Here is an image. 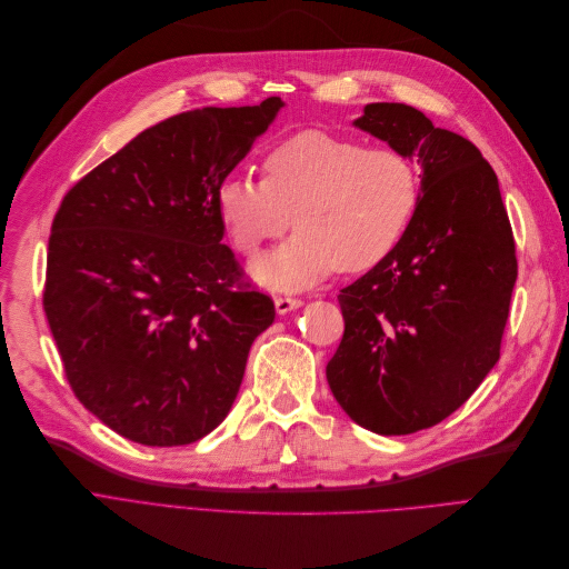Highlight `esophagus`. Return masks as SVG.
I'll use <instances>...</instances> for the list:
<instances>
[{"instance_id": "34e87169", "label": "esophagus", "mask_w": 569, "mask_h": 569, "mask_svg": "<svg viewBox=\"0 0 569 569\" xmlns=\"http://www.w3.org/2000/svg\"><path fill=\"white\" fill-rule=\"evenodd\" d=\"M303 301L301 299H291V297H278L274 299V311H278L280 316H287L291 311H297V308H301Z\"/></svg>"}]
</instances>
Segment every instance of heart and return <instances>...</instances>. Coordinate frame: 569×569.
Segmentation results:
<instances>
[{"instance_id":"1","label":"heart","mask_w":569,"mask_h":569,"mask_svg":"<svg viewBox=\"0 0 569 569\" xmlns=\"http://www.w3.org/2000/svg\"><path fill=\"white\" fill-rule=\"evenodd\" d=\"M261 168L263 180L244 173L222 180L216 209L247 258L278 239L291 216L297 234L251 266L258 284L278 291L311 287L335 268L380 266L399 247L420 201L418 170L401 151L322 130L287 137Z\"/></svg>"}]
</instances>
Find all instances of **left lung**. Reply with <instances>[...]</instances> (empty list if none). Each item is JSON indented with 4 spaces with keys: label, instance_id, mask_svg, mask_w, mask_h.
Wrapping results in <instances>:
<instances>
[{
    "label": "left lung",
    "instance_id": "obj_1",
    "mask_svg": "<svg viewBox=\"0 0 569 569\" xmlns=\"http://www.w3.org/2000/svg\"><path fill=\"white\" fill-rule=\"evenodd\" d=\"M353 126L418 161L420 201L399 247L341 289L327 385L356 425L412 435L449 418L498 363L515 239L493 168L465 137L387 101Z\"/></svg>",
    "mask_w": 569,
    "mask_h": 569
}]
</instances>
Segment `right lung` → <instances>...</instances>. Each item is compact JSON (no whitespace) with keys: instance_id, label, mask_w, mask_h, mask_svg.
I'll return each instance as SVG.
<instances>
[{"instance_id":"obj_1","label":"right lung","mask_w":569,"mask_h":569,"mask_svg":"<svg viewBox=\"0 0 569 569\" xmlns=\"http://www.w3.org/2000/svg\"><path fill=\"white\" fill-rule=\"evenodd\" d=\"M282 107L166 118L61 201L44 313L78 401L120 437L182 446L228 418L274 306L236 289L216 192Z\"/></svg>"}]
</instances>
